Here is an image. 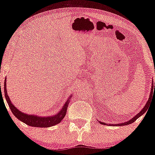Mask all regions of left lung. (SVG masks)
<instances>
[{
  "label": "left lung",
  "instance_id": "1",
  "mask_svg": "<svg viewBox=\"0 0 155 155\" xmlns=\"http://www.w3.org/2000/svg\"><path fill=\"white\" fill-rule=\"evenodd\" d=\"M155 86V88H153V86ZM155 90V82L154 83H153L152 82V89H151V93H150V95H149V100H148V101H147V104L145 105V106L144 107H143V109L141 110V111H140L139 113L137 115H136V116H135L134 117H133V118H132L131 119V120H128V121H127V122H124V123H121V124H113V125H117V126H122V125H127V124H131V123H133V122H135V121H136L137 119L138 118H139V117L141 116V115H143V114L145 113V112H147V110H148V106H149V104H150V102H151V100H152V94H153V91H154ZM100 123H101V124H104V122H100ZM110 125H112V124H110Z\"/></svg>",
  "mask_w": 155,
  "mask_h": 155
}]
</instances>
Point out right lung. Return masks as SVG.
<instances>
[{"label": "right lung", "mask_w": 155, "mask_h": 155, "mask_svg": "<svg viewBox=\"0 0 155 155\" xmlns=\"http://www.w3.org/2000/svg\"><path fill=\"white\" fill-rule=\"evenodd\" d=\"M4 93H5V97L6 100L8 103L9 108L12 111L13 114L19 119V120L25 123L28 125L32 126V127H48L54 126L55 124L60 123L61 120L65 117V114H66L67 108L68 106L69 100L68 99L65 105L63 106V109L60 111L59 113L57 114L56 115L51 117H41L38 116H35V115H29L27 114H24L23 112H21L19 110L17 109V108L15 107L13 104L11 102L9 97L7 95L6 92V81L5 79L4 81Z\"/></svg>", "instance_id": "1"}]
</instances>
